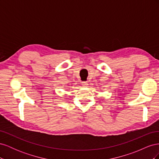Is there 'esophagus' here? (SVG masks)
Listing matches in <instances>:
<instances>
[{"mask_svg":"<svg viewBox=\"0 0 159 159\" xmlns=\"http://www.w3.org/2000/svg\"><path fill=\"white\" fill-rule=\"evenodd\" d=\"M81 84H82V85L83 86H88V81H82V82H81Z\"/></svg>","mask_w":159,"mask_h":159,"instance_id":"34e87169","label":"esophagus"}]
</instances>
